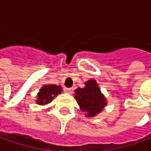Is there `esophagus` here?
<instances>
[{
  "mask_svg": "<svg viewBox=\"0 0 151 151\" xmlns=\"http://www.w3.org/2000/svg\"><path fill=\"white\" fill-rule=\"evenodd\" d=\"M64 91L66 92V93H69V94H71L73 92V88L72 87H71V88H65V89H64Z\"/></svg>",
  "mask_w": 151,
  "mask_h": 151,
  "instance_id": "esophagus-1",
  "label": "esophagus"
}]
</instances>
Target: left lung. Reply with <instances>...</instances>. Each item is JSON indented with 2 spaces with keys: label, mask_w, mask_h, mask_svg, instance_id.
Wrapping results in <instances>:
<instances>
[{
  "label": "left lung",
  "mask_w": 151,
  "mask_h": 151,
  "mask_svg": "<svg viewBox=\"0 0 151 151\" xmlns=\"http://www.w3.org/2000/svg\"><path fill=\"white\" fill-rule=\"evenodd\" d=\"M75 98L86 117H94L100 113L107 105L106 98L101 92L95 80L86 81L85 87H78L75 91Z\"/></svg>",
  "instance_id": "8db88e82"
}]
</instances>
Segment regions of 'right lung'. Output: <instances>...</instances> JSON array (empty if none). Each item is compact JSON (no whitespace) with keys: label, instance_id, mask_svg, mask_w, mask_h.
<instances>
[{"label":"right lung","instance_id":"obj_1","mask_svg":"<svg viewBox=\"0 0 151 151\" xmlns=\"http://www.w3.org/2000/svg\"><path fill=\"white\" fill-rule=\"evenodd\" d=\"M62 88L56 85H44L38 93L37 103L39 105H46L54 100L55 96L60 94Z\"/></svg>","mask_w":151,"mask_h":151}]
</instances>
